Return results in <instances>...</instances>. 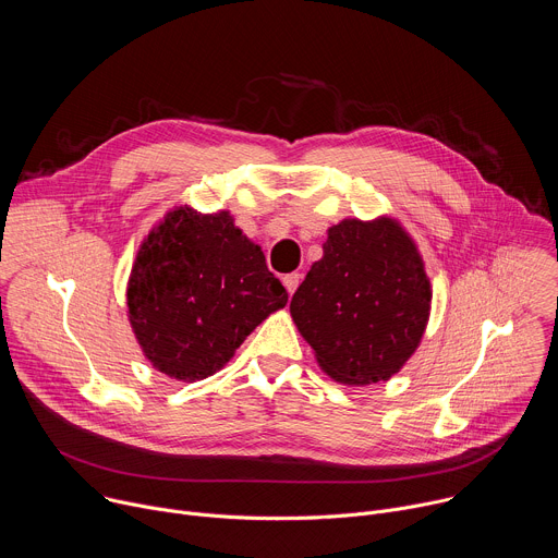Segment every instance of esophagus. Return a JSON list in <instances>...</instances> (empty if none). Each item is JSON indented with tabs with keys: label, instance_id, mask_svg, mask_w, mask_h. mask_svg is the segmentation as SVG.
<instances>
[{
	"label": "esophagus",
	"instance_id": "34e87169",
	"mask_svg": "<svg viewBox=\"0 0 558 558\" xmlns=\"http://www.w3.org/2000/svg\"><path fill=\"white\" fill-rule=\"evenodd\" d=\"M300 274H287L284 278H282V282H284V287H287V291H289V295L298 289V284H300Z\"/></svg>",
	"mask_w": 558,
	"mask_h": 558
}]
</instances>
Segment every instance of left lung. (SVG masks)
I'll return each instance as SVG.
<instances>
[{"mask_svg": "<svg viewBox=\"0 0 558 558\" xmlns=\"http://www.w3.org/2000/svg\"><path fill=\"white\" fill-rule=\"evenodd\" d=\"M291 298V317L317 364L340 384L386 381L422 342L430 282L404 227L347 218Z\"/></svg>", "mask_w": 558, "mask_h": 558, "instance_id": "left-lung-1", "label": "left lung"}]
</instances>
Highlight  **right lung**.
<instances>
[{
    "label": "right lung",
    "instance_id": "1",
    "mask_svg": "<svg viewBox=\"0 0 558 558\" xmlns=\"http://www.w3.org/2000/svg\"><path fill=\"white\" fill-rule=\"evenodd\" d=\"M282 282L229 211L172 209L138 247L128 282L132 331L156 371L194 381L220 371L265 317Z\"/></svg>",
    "mask_w": 558,
    "mask_h": 558
}]
</instances>
